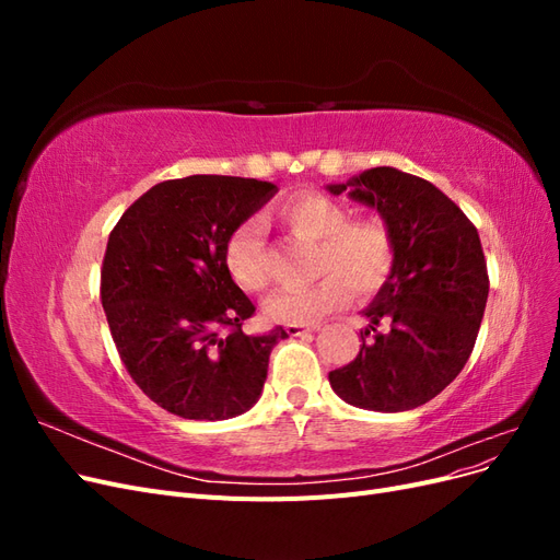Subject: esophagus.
I'll list each match as a JSON object with an SVG mask.
<instances>
[{"label":"esophagus","mask_w":560,"mask_h":560,"mask_svg":"<svg viewBox=\"0 0 560 560\" xmlns=\"http://www.w3.org/2000/svg\"><path fill=\"white\" fill-rule=\"evenodd\" d=\"M317 325H287V334L290 336H301V334H311L315 331Z\"/></svg>","instance_id":"34e87169"}]
</instances>
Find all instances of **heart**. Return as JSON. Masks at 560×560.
<instances>
[{"label":"heart","mask_w":560,"mask_h":560,"mask_svg":"<svg viewBox=\"0 0 560 560\" xmlns=\"http://www.w3.org/2000/svg\"><path fill=\"white\" fill-rule=\"evenodd\" d=\"M296 235L317 243L315 270L322 276L308 290H284L264 303L268 319L282 325H315L352 299V290L376 294L393 276L395 235L381 219H350V210L325 194L308 191L290 198L278 210ZM224 264L245 292H261L270 282L264 222L249 217L233 229L224 247Z\"/></svg>","instance_id":"b5f03b06"}]
</instances>
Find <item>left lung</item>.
Here are the masks:
<instances>
[{
    "label": "left lung",
    "mask_w": 560,
    "mask_h": 560,
    "mask_svg": "<svg viewBox=\"0 0 560 560\" xmlns=\"http://www.w3.org/2000/svg\"><path fill=\"white\" fill-rule=\"evenodd\" d=\"M327 189L374 208L397 247L393 276L362 311L360 354L331 371V389L358 409L411 411L453 383L477 341L488 299L479 233L432 182L397 167H371ZM378 320L390 325L385 335Z\"/></svg>",
    "instance_id": "1"
}]
</instances>
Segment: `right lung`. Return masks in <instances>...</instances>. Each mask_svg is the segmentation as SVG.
I'll list each match as a JSON object with an SVG mask.
<instances>
[{
	"label": "right lung",
	"instance_id": "right-lung-1",
	"mask_svg": "<svg viewBox=\"0 0 560 560\" xmlns=\"http://www.w3.org/2000/svg\"><path fill=\"white\" fill-rule=\"evenodd\" d=\"M276 194L270 182L191 175L151 186L114 226L100 296L130 378L161 409L226 420L261 397L268 354L287 331L243 334L254 306L224 247Z\"/></svg>",
	"mask_w": 560,
	"mask_h": 560
}]
</instances>
